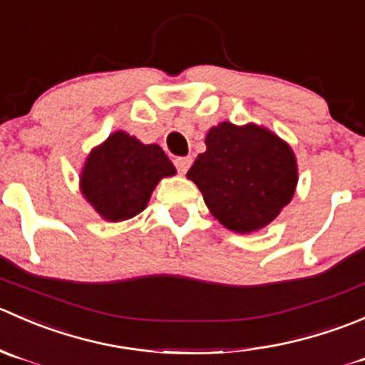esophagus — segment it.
<instances>
[{"label": "esophagus", "mask_w": 365, "mask_h": 365, "mask_svg": "<svg viewBox=\"0 0 365 365\" xmlns=\"http://www.w3.org/2000/svg\"><path fill=\"white\" fill-rule=\"evenodd\" d=\"M174 165L178 167L179 174H186L187 168L191 167V158H175Z\"/></svg>", "instance_id": "34e87169"}]
</instances>
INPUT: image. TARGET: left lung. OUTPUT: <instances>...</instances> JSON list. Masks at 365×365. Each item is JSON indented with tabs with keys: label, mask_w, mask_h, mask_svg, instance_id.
Segmentation results:
<instances>
[{
	"label": "left lung",
	"mask_w": 365,
	"mask_h": 365,
	"mask_svg": "<svg viewBox=\"0 0 365 365\" xmlns=\"http://www.w3.org/2000/svg\"><path fill=\"white\" fill-rule=\"evenodd\" d=\"M205 153L187 170L211 215L248 234L279 216L294 195L297 158L284 140L255 124L222 122L209 129Z\"/></svg>",
	"instance_id": "obj_1"
}]
</instances>
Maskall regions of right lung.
Segmentation results:
<instances>
[{"label":"right lung","instance_id":"1","mask_svg":"<svg viewBox=\"0 0 365 365\" xmlns=\"http://www.w3.org/2000/svg\"><path fill=\"white\" fill-rule=\"evenodd\" d=\"M175 167L160 145H143L117 131L92 149L81 172V193L108 222H122L147 207L153 190Z\"/></svg>","mask_w":365,"mask_h":365}]
</instances>
